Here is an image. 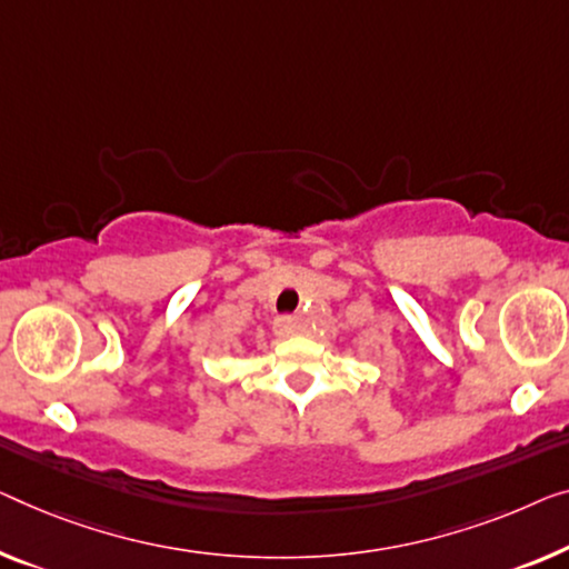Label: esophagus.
<instances>
[{
	"label": "esophagus",
	"instance_id": "obj_1",
	"mask_svg": "<svg viewBox=\"0 0 569 569\" xmlns=\"http://www.w3.org/2000/svg\"><path fill=\"white\" fill-rule=\"evenodd\" d=\"M296 329H299V321H296L293 317H278L273 321V332L278 337H291V335H296Z\"/></svg>",
	"mask_w": 569,
	"mask_h": 569
}]
</instances>
